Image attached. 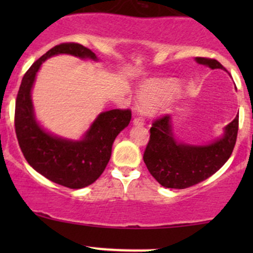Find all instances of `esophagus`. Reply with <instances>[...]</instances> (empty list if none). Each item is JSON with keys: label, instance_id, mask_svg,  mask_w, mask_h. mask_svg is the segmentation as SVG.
I'll use <instances>...</instances> for the list:
<instances>
[{"label": "esophagus", "instance_id": "esophagus-1", "mask_svg": "<svg viewBox=\"0 0 253 253\" xmlns=\"http://www.w3.org/2000/svg\"><path fill=\"white\" fill-rule=\"evenodd\" d=\"M133 125H134V126H143L144 120L141 118H134L133 119Z\"/></svg>", "mask_w": 253, "mask_h": 253}]
</instances>
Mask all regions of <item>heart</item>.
<instances>
[{
  "instance_id": "obj_1",
  "label": "heart",
  "mask_w": 253,
  "mask_h": 253,
  "mask_svg": "<svg viewBox=\"0 0 253 253\" xmlns=\"http://www.w3.org/2000/svg\"><path fill=\"white\" fill-rule=\"evenodd\" d=\"M168 98L169 95L164 90L152 84H149L140 90V103L145 109L158 108L167 102Z\"/></svg>"
}]
</instances>
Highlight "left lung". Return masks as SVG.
I'll return each mask as SVG.
<instances>
[{
	"label": "left lung",
	"instance_id": "obj_1",
	"mask_svg": "<svg viewBox=\"0 0 253 253\" xmlns=\"http://www.w3.org/2000/svg\"><path fill=\"white\" fill-rule=\"evenodd\" d=\"M200 65L226 69L215 59L196 57ZM239 117L223 127V132L211 143L190 144L176 136L175 121L165 115L153 123L144 162L150 173L165 188L184 189L205 181L216 172L232 155L238 134Z\"/></svg>",
	"mask_w": 253,
	"mask_h": 253
}]
</instances>
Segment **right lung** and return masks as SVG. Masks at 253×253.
<instances>
[{
  "label": "right lung",
  "mask_w": 253,
  "mask_h": 253,
  "mask_svg": "<svg viewBox=\"0 0 253 253\" xmlns=\"http://www.w3.org/2000/svg\"><path fill=\"white\" fill-rule=\"evenodd\" d=\"M69 54L98 62L96 54L80 43H60L40 57L22 78L15 103V132L26 161L37 172L57 184L81 189L94 183L108 164L119 133L128 126L130 112H102L80 139L53 134L37 119L32 90L38 71L48 58Z\"/></svg>",
  "instance_id": "add662e5"
}]
</instances>
